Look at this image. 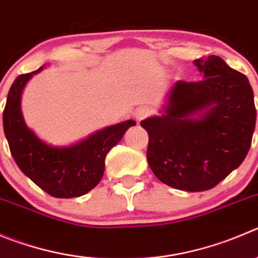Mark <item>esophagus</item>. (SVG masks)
Here are the masks:
<instances>
[{"label":"esophagus","instance_id":"1","mask_svg":"<svg viewBox=\"0 0 258 258\" xmlns=\"http://www.w3.org/2000/svg\"><path fill=\"white\" fill-rule=\"evenodd\" d=\"M150 114H151V109L149 107H145V105H143V107H139L134 113L135 118H136L137 121L145 119V118L149 117Z\"/></svg>","mask_w":258,"mask_h":258}]
</instances>
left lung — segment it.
<instances>
[{
    "instance_id": "obj_1",
    "label": "left lung",
    "mask_w": 258,
    "mask_h": 258,
    "mask_svg": "<svg viewBox=\"0 0 258 258\" xmlns=\"http://www.w3.org/2000/svg\"><path fill=\"white\" fill-rule=\"evenodd\" d=\"M202 80L178 81L162 117L141 126L149 134L146 158L163 183L188 192L214 188L239 167L256 124L248 79L219 56L196 59ZM204 110L200 118L191 115Z\"/></svg>"
}]
</instances>
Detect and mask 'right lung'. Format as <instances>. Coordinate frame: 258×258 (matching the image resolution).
I'll use <instances>...</instances> for the list:
<instances>
[{
	"label": "right lung",
	"instance_id": "right-lung-1",
	"mask_svg": "<svg viewBox=\"0 0 258 258\" xmlns=\"http://www.w3.org/2000/svg\"><path fill=\"white\" fill-rule=\"evenodd\" d=\"M40 70L20 75L10 88L4 109V131L10 151L21 172L48 195L57 199L83 196L99 183L105 156L136 122L128 119L107 127L69 148L47 145L26 127L20 110L21 91L31 75Z\"/></svg>",
	"mask_w": 258,
	"mask_h": 258
}]
</instances>
